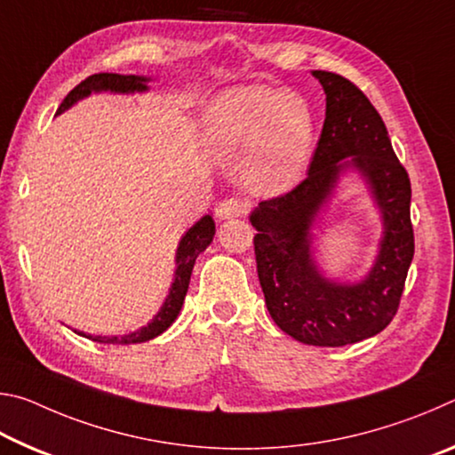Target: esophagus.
Instances as JSON below:
<instances>
[{
  "label": "esophagus",
  "mask_w": 455,
  "mask_h": 455,
  "mask_svg": "<svg viewBox=\"0 0 455 455\" xmlns=\"http://www.w3.org/2000/svg\"><path fill=\"white\" fill-rule=\"evenodd\" d=\"M243 212H244L243 200H238V198H227V200H222V203L219 204L217 217H219V220H230V219L243 217Z\"/></svg>",
  "instance_id": "esophagus-1"
}]
</instances>
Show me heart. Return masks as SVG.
I'll return each instance as SVG.
<instances>
[{
	"mask_svg": "<svg viewBox=\"0 0 455 455\" xmlns=\"http://www.w3.org/2000/svg\"><path fill=\"white\" fill-rule=\"evenodd\" d=\"M315 140L307 100L291 90L236 86L206 112L204 142L222 164L244 163L246 188L260 196L287 192L301 179Z\"/></svg>",
	"mask_w": 455,
	"mask_h": 455,
	"instance_id": "b5f03b06",
	"label": "heart"
}]
</instances>
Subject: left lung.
<instances>
[{"label":"left lung","mask_w":455,"mask_h":455,"mask_svg":"<svg viewBox=\"0 0 455 455\" xmlns=\"http://www.w3.org/2000/svg\"><path fill=\"white\" fill-rule=\"evenodd\" d=\"M325 92V122L307 179L251 212L267 309L281 331L315 347H343L373 337L395 317L413 259L411 184L383 120L355 84L313 70ZM364 180L382 219L372 268L359 282L325 277L314 257L312 227L340 176Z\"/></svg>","instance_id":"1"}]
</instances>
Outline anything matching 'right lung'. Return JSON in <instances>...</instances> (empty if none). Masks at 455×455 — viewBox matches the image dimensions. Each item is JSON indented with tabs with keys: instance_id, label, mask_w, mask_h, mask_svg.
Here are the masks:
<instances>
[{
	"instance_id": "1",
	"label": "right lung",
	"mask_w": 455,
	"mask_h": 455,
	"mask_svg": "<svg viewBox=\"0 0 455 455\" xmlns=\"http://www.w3.org/2000/svg\"><path fill=\"white\" fill-rule=\"evenodd\" d=\"M152 78H146V76H124V74H94L90 78L78 84L70 94L64 98V102L60 104L58 112L61 114L66 110L80 102V100L88 98L90 94H100V92H112V94H142V92H148L150 86L148 84ZM214 220L212 214H204L203 219L196 220L187 233L182 235L179 249H176V257H174V279L171 289H168V295L164 299L163 307H160L158 313L150 319L148 325H144L136 331H130L126 335H86L84 331H76V333L92 339V341L98 343H106V345H132V343H144L150 341V339L158 337L160 333L172 325L174 319L179 317V313L182 309L184 297H187L188 291V283H190V275H192V267H195L198 255L203 251H206V246L212 243L214 236Z\"/></svg>"
}]
</instances>
